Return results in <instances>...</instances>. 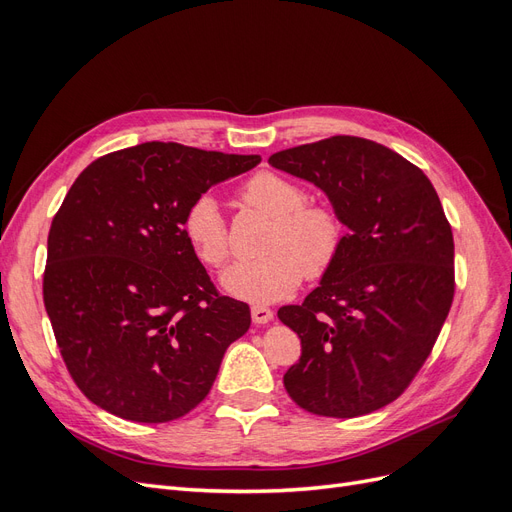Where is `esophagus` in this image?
I'll list each match as a JSON object with an SVG mask.
<instances>
[{
    "label": "esophagus",
    "instance_id": "1",
    "mask_svg": "<svg viewBox=\"0 0 512 512\" xmlns=\"http://www.w3.org/2000/svg\"><path fill=\"white\" fill-rule=\"evenodd\" d=\"M273 318V309L265 305H252V320L254 324H267Z\"/></svg>",
    "mask_w": 512,
    "mask_h": 512
}]
</instances>
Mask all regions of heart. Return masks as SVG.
Returning a JSON list of instances; mask_svg holds the SVG:
<instances>
[{
	"mask_svg": "<svg viewBox=\"0 0 512 512\" xmlns=\"http://www.w3.org/2000/svg\"><path fill=\"white\" fill-rule=\"evenodd\" d=\"M245 205L265 213L271 226L262 239L260 258L239 262L224 275V288L250 303L284 299L307 280H320L342 256L346 222L342 213L324 200H307L299 181L273 170H260L243 183ZM185 241L203 265L222 269L230 258V232L215 198L203 194L183 211Z\"/></svg>",
	"mask_w": 512,
	"mask_h": 512,
	"instance_id": "heart-1",
	"label": "heart"
}]
</instances>
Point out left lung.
<instances>
[{"instance_id": "1", "label": "left lung", "mask_w": 512, "mask_h": 512, "mask_svg": "<svg viewBox=\"0 0 512 512\" xmlns=\"http://www.w3.org/2000/svg\"><path fill=\"white\" fill-rule=\"evenodd\" d=\"M269 164L327 192L348 226L335 267L280 318L301 339L284 386L333 418L376 412L425 365L455 297V243L421 168L359 136L277 151Z\"/></svg>"}]
</instances>
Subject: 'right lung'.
I'll return each instance as SVG.
<instances>
[{
	"instance_id": "right-lung-1",
	"label": "right lung",
	"mask_w": 512,
	"mask_h": 512,
	"mask_svg": "<svg viewBox=\"0 0 512 512\" xmlns=\"http://www.w3.org/2000/svg\"><path fill=\"white\" fill-rule=\"evenodd\" d=\"M258 162L153 141L106 153L72 183L49 230L42 297L74 384L102 410L168 423L209 395L252 316L213 286L181 218Z\"/></svg>"
}]
</instances>
